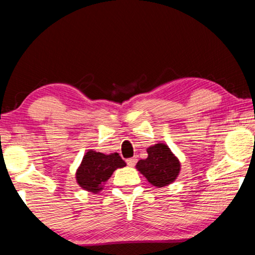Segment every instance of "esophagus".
I'll list each match as a JSON object with an SVG mask.
<instances>
[{
	"mask_svg": "<svg viewBox=\"0 0 255 255\" xmlns=\"http://www.w3.org/2000/svg\"><path fill=\"white\" fill-rule=\"evenodd\" d=\"M127 163H128V166H134V164H136V163H137L136 157H132V158L127 159Z\"/></svg>",
	"mask_w": 255,
	"mask_h": 255,
	"instance_id": "1",
	"label": "esophagus"
}]
</instances>
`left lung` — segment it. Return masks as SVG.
Here are the masks:
<instances>
[{"instance_id":"8db88e82","label":"left lung","mask_w":255,"mask_h":255,"mask_svg":"<svg viewBox=\"0 0 255 255\" xmlns=\"http://www.w3.org/2000/svg\"><path fill=\"white\" fill-rule=\"evenodd\" d=\"M146 151L147 158L138 161L137 170L155 187L162 188L172 183L180 174L181 164L169 146L158 143L147 147Z\"/></svg>"}]
</instances>
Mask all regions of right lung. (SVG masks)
<instances>
[{
  "label": "right lung",
  "mask_w": 255,
  "mask_h": 255,
  "mask_svg": "<svg viewBox=\"0 0 255 255\" xmlns=\"http://www.w3.org/2000/svg\"><path fill=\"white\" fill-rule=\"evenodd\" d=\"M125 165L127 163L117 152L105 155L89 150L78 168L75 178L84 190L97 194L103 189V184L111 177L113 171Z\"/></svg>",
  "instance_id": "1"
}]
</instances>
